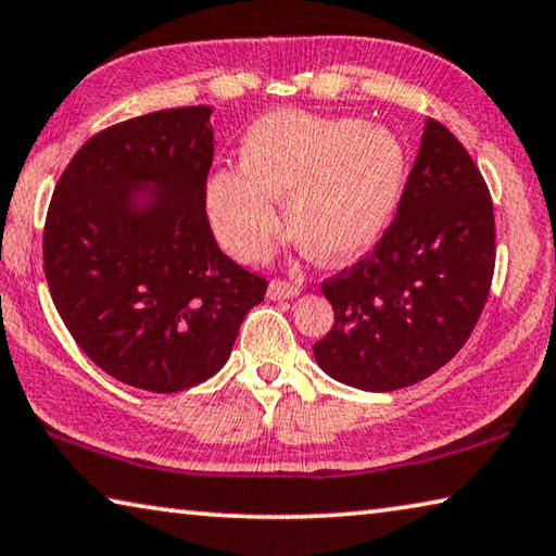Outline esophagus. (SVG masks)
Here are the masks:
<instances>
[{
  "label": "esophagus",
  "instance_id": "34e87169",
  "mask_svg": "<svg viewBox=\"0 0 556 556\" xmlns=\"http://www.w3.org/2000/svg\"><path fill=\"white\" fill-rule=\"evenodd\" d=\"M299 294V287L294 281H287V279H271L269 281V289H267V296L269 299H294Z\"/></svg>",
  "mask_w": 556,
  "mask_h": 556
}]
</instances>
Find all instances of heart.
<instances>
[{
    "mask_svg": "<svg viewBox=\"0 0 556 556\" xmlns=\"http://www.w3.org/2000/svg\"><path fill=\"white\" fill-rule=\"evenodd\" d=\"M242 166L205 181V208L225 250L265 257L281 232L277 201L301 248L318 260L361 255L388 228L400 199L404 152L394 135L351 117L275 112L248 129Z\"/></svg>",
    "mask_w": 556,
    "mask_h": 556,
    "instance_id": "1",
    "label": "heart"
}]
</instances>
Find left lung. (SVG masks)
Segmentation results:
<instances>
[{
    "instance_id": "obj_1",
    "label": "left lung",
    "mask_w": 556,
    "mask_h": 556,
    "mask_svg": "<svg viewBox=\"0 0 556 556\" xmlns=\"http://www.w3.org/2000/svg\"><path fill=\"white\" fill-rule=\"evenodd\" d=\"M495 271V215L466 147L427 119L397 215L370 255L328 277L336 324L314 345L321 370L368 392L429 378L481 318Z\"/></svg>"
}]
</instances>
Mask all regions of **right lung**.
I'll return each mask as SVG.
<instances>
[{"label":"right lung","instance_id":"add662e5","mask_svg":"<svg viewBox=\"0 0 556 556\" xmlns=\"http://www.w3.org/2000/svg\"><path fill=\"white\" fill-rule=\"evenodd\" d=\"M211 108L98 131L65 166L43 225L51 299L100 370L147 392L218 372L267 279L223 255L205 213ZM139 187L154 194L136 201Z\"/></svg>","mask_w":556,"mask_h":556}]
</instances>
